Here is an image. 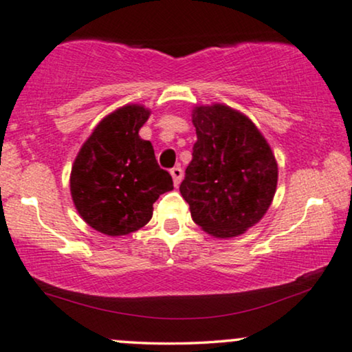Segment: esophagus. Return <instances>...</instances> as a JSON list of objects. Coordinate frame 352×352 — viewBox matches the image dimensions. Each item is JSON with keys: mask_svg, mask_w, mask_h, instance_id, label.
Wrapping results in <instances>:
<instances>
[{"mask_svg": "<svg viewBox=\"0 0 352 352\" xmlns=\"http://www.w3.org/2000/svg\"><path fill=\"white\" fill-rule=\"evenodd\" d=\"M170 173H171V176H173V182H175V186L177 187V186L181 184V181H182V170H181L179 166H176V168H173Z\"/></svg>", "mask_w": 352, "mask_h": 352, "instance_id": "esophagus-1", "label": "esophagus"}]
</instances>
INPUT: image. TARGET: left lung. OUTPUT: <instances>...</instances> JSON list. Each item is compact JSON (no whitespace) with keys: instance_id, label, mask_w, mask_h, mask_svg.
<instances>
[{"instance_id":"1","label":"left lung","mask_w":352,"mask_h":352,"mask_svg":"<svg viewBox=\"0 0 352 352\" xmlns=\"http://www.w3.org/2000/svg\"><path fill=\"white\" fill-rule=\"evenodd\" d=\"M192 124L197 142L179 186L182 199L208 234H243L262 220L275 197V155L248 116L223 103L195 107Z\"/></svg>"}]
</instances>
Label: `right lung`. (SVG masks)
Returning <instances> with one entry per match:
<instances>
[{"label":"right lung","instance_id":"1","mask_svg":"<svg viewBox=\"0 0 352 352\" xmlns=\"http://www.w3.org/2000/svg\"><path fill=\"white\" fill-rule=\"evenodd\" d=\"M150 116L142 104H126L98 122L71 170V195L87 225L108 236H124L147 225L153 204L173 189L158 166L152 144L139 131Z\"/></svg>","mask_w":352,"mask_h":352}]
</instances>
